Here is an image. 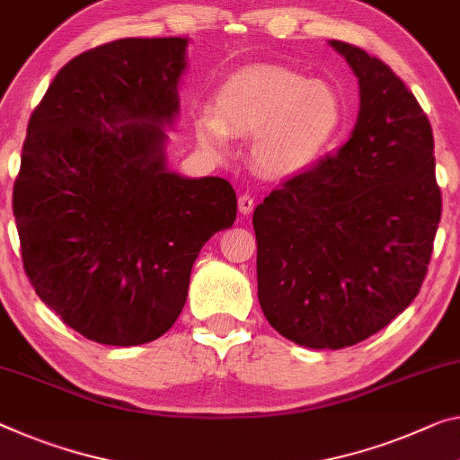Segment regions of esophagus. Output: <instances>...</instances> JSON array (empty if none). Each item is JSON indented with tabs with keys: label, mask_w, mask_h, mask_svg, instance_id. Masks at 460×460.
Masks as SVG:
<instances>
[{
	"label": "esophagus",
	"mask_w": 460,
	"mask_h": 460,
	"mask_svg": "<svg viewBox=\"0 0 460 460\" xmlns=\"http://www.w3.org/2000/svg\"><path fill=\"white\" fill-rule=\"evenodd\" d=\"M238 209H240V214H244V216H249L251 211L254 209V199H252V195H249V193H243L238 197Z\"/></svg>",
	"instance_id": "34e87169"
}]
</instances>
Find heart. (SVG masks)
I'll return each mask as SVG.
<instances>
[{
	"label": "heart",
	"instance_id": "obj_1",
	"mask_svg": "<svg viewBox=\"0 0 460 460\" xmlns=\"http://www.w3.org/2000/svg\"><path fill=\"white\" fill-rule=\"evenodd\" d=\"M341 123L343 102L329 82L306 80L281 66H252L217 88L216 109L197 112L195 136L211 150H226L232 133H254V166L286 176L313 166Z\"/></svg>",
	"mask_w": 460,
	"mask_h": 460
}]
</instances>
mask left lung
Returning a JSON list of instances; mask_svg holds the SVG:
<instances>
[{
  "label": "left lung",
  "mask_w": 460,
  "mask_h": 460,
  "mask_svg": "<svg viewBox=\"0 0 460 460\" xmlns=\"http://www.w3.org/2000/svg\"><path fill=\"white\" fill-rule=\"evenodd\" d=\"M329 45L358 77L351 136L252 214L265 319L310 349L364 341L413 302L442 214L432 125L420 102L364 49Z\"/></svg>",
  "instance_id": "left-lung-1"
}]
</instances>
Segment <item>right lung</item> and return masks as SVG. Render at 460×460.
I'll return each mask as SVG.
<instances>
[{
	"instance_id": "obj_1",
	"label": "right lung",
	"mask_w": 460,
	"mask_h": 460,
	"mask_svg": "<svg viewBox=\"0 0 460 460\" xmlns=\"http://www.w3.org/2000/svg\"><path fill=\"white\" fill-rule=\"evenodd\" d=\"M187 37L119 39L59 69L28 121L13 216L24 271L96 343H150L187 302L203 244L236 220L220 176L168 168Z\"/></svg>"
}]
</instances>
